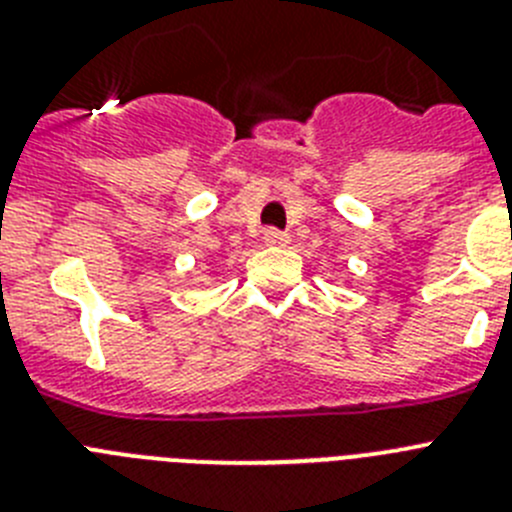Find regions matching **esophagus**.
<instances>
[{
  "mask_svg": "<svg viewBox=\"0 0 512 512\" xmlns=\"http://www.w3.org/2000/svg\"><path fill=\"white\" fill-rule=\"evenodd\" d=\"M264 243L266 246H287L289 235L282 233V230H277V228H269V230H264Z\"/></svg>",
  "mask_w": 512,
  "mask_h": 512,
  "instance_id": "esophagus-1",
  "label": "esophagus"
}]
</instances>
